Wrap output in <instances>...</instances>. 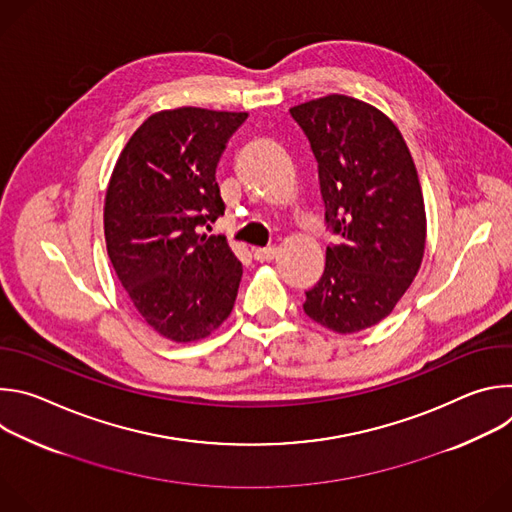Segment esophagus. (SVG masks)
Returning a JSON list of instances; mask_svg holds the SVG:
<instances>
[{
    "label": "esophagus",
    "mask_w": 512,
    "mask_h": 512,
    "mask_svg": "<svg viewBox=\"0 0 512 512\" xmlns=\"http://www.w3.org/2000/svg\"><path fill=\"white\" fill-rule=\"evenodd\" d=\"M275 255H277V249H275V247H261V249H255V251H253V257H255V261H259V263L271 261Z\"/></svg>",
    "instance_id": "obj_1"
}]
</instances>
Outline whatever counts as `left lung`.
<instances>
[{"label":"left lung","instance_id":"1","mask_svg":"<svg viewBox=\"0 0 512 512\" xmlns=\"http://www.w3.org/2000/svg\"><path fill=\"white\" fill-rule=\"evenodd\" d=\"M318 162L326 231L320 281L304 312L350 334L387 318L419 271L425 208L405 139L379 109L346 95L289 109Z\"/></svg>","mask_w":512,"mask_h":512}]
</instances>
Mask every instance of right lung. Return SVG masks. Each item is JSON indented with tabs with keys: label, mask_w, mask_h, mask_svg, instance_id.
Wrapping results in <instances>:
<instances>
[{
	"label": "right lung",
	"mask_w": 512,
	"mask_h": 512,
	"mask_svg": "<svg viewBox=\"0 0 512 512\" xmlns=\"http://www.w3.org/2000/svg\"><path fill=\"white\" fill-rule=\"evenodd\" d=\"M247 113L182 107L145 119L127 141L105 196L107 253L158 334L192 342L237 300L241 261L225 237L200 235L225 214L216 166Z\"/></svg>",
	"instance_id": "obj_1"
}]
</instances>
